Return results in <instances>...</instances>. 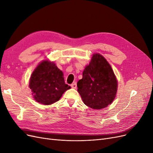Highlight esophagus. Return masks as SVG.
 Wrapping results in <instances>:
<instances>
[{"label":"esophagus","instance_id":"esophagus-1","mask_svg":"<svg viewBox=\"0 0 153 153\" xmlns=\"http://www.w3.org/2000/svg\"><path fill=\"white\" fill-rule=\"evenodd\" d=\"M71 87L73 88V89H76V82H74L73 84L71 85Z\"/></svg>","mask_w":153,"mask_h":153}]
</instances>
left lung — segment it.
<instances>
[{
	"instance_id": "1",
	"label": "left lung",
	"mask_w": 153,
	"mask_h": 153,
	"mask_svg": "<svg viewBox=\"0 0 153 153\" xmlns=\"http://www.w3.org/2000/svg\"><path fill=\"white\" fill-rule=\"evenodd\" d=\"M77 87L84 104L91 108L100 110L113 102L117 91V81L105 58L100 53H95L85 68Z\"/></svg>"
}]
</instances>
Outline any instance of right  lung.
<instances>
[{
	"label": "right lung",
	"instance_id": "obj_1",
	"mask_svg": "<svg viewBox=\"0 0 153 153\" xmlns=\"http://www.w3.org/2000/svg\"><path fill=\"white\" fill-rule=\"evenodd\" d=\"M29 87L37 102L46 105L59 101L64 92L71 88L64 82L62 71L48 61L41 62L32 72Z\"/></svg>",
	"mask_w": 153,
	"mask_h": 153
}]
</instances>
